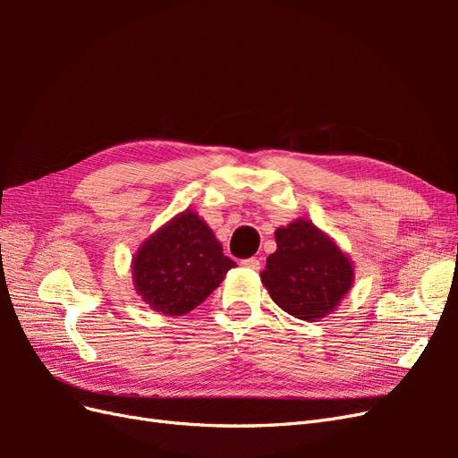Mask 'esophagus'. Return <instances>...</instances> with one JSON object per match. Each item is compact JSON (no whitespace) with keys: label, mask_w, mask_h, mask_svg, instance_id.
Wrapping results in <instances>:
<instances>
[{"label":"esophagus","mask_w":458,"mask_h":458,"mask_svg":"<svg viewBox=\"0 0 458 458\" xmlns=\"http://www.w3.org/2000/svg\"><path fill=\"white\" fill-rule=\"evenodd\" d=\"M241 263H242L244 267H248V269H256V271H258V269H259V266H261L258 258H246V259H242Z\"/></svg>","instance_id":"obj_1"}]
</instances>
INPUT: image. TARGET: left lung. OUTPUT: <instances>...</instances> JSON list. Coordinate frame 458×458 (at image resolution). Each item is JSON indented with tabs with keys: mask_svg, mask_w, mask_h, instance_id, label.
<instances>
[{
	"mask_svg": "<svg viewBox=\"0 0 458 458\" xmlns=\"http://www.w3.org/2000/svg\"><path fill=\"white\" fill-rule=\"evenodd\" d=\"M275 239L276 252L261 273L273 301L301 321L328 315L352 288L348 256L306 219L279 227Z\"/></svg>",
	"mask_w": 458,
	"mask_h": 458,
	"instance_id": "left-lung-1",
	"label": "left lung"
}]
</instances>
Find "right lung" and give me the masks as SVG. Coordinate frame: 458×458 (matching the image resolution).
<instances>
[{"label": "right lung", "mask_w": 458, "mask_h": 458, "mask_svg": "<svg viewBox=\"0 0 458 458\" xmlns=\"http://www.w3.org/2000/svg\"><path fill=\"white\" fill-rule=\"evenodd\" d=\"M234 261L224 256L212 229L185 212L164 225L137 250L133 283L150 310L185 315L224 281Z\"/></svg>", "instance_id": "1"}]
</instances>
